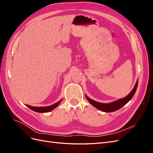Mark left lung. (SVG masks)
Instances as JSON below:
<instances>
[{
  "label": "left lung",
  "instance_id": "8db88e82",
  "mask_svg": "<svg viewBox=\"0 0 153 153\" xmlns=\"http://www.w3.org/2000/svg\"><path fill=\"white\" fill-rule=\"evenodd\" d=\"M137 86H138V81L136 82V84L135 87H134L133 90L128 96H126L124 98L118 100L110 103H102L97 102V101L88 98L87 96H86V98L92 106H94V107L98 108V110L103 111V112H112L120 109L121 107H123L124 105H126L128 101H129L131 100L133 96L135 93Z\"/></svg>",
  "mask_w": 153,
  "mask_h": 153
}]
</instances>
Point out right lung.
<instances>
[{
	"instance_id": "add662e5",
	"label": "right lung",
	"mask_w": 153,
	"mask_h": 153,
	"mask_svg": "<svg viewBox=\"0 0 153 153\" xmlns=\"http://www.w3.org/2000/svg\"><path fill=\"white\" fill-rule=\"evenodd\" d=\"M61 101H62V100L59 101L58 102H57L56 103H55L52 105L48 106H41V107H37V106H32L27 105H26V106H27V107L30 108L32 110L35 111V112H36L45 113V112H50V111H52V110L56 108L57 106L60 104V103L61 102Z\"/></svg>"
}]
</instances>
